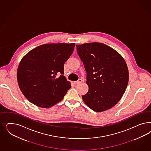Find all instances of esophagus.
<instances>
[{
    "label": "esophagus",
    "mask_w": 151,
    "mask_h": 151,
    "mask_svg": "<svg viewBox=\"0 0 151 151\" xmlns=\"http://www.w3.org/2000/svg\"><path fill=\"white\" fill-rule=\"evenodd\" d=\"M82 82V80L81 79H78V81H76V82H74V83L75 84H78V83H81Z\"/></svg>",
    "instance_id": "obj_1"
}]
</instances>
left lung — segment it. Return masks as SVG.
I'll return each mask as SVG.
<instances>
[{"label": "left lung", "mask_w": 151, "mask_h": 151, "mask_svg": "<svg viewBox=\"0 0 151 151\" xmlns=\"http://www.w3.org/2000/svg\"><path fill=\"white\" fill-rule=\"evenodd\" d=\"M78 55L87 72L89 87L83 101L95 112L114 106L125 92L128 69L122 55L114 49L97 42L77 45Z\"/></svg>", "instance_id": "1"}]
</instances>
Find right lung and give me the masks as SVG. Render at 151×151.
Instances as JSON below:
<instances>
[{
  "instance_id": "obj_1",
  "label": "right lung",
  "mask_w": 151,
  "mask_h": 151,
  "mask_svg": "<svg viewBox=\"0 0 151 151\" xmlns=\"http://www.w3.org/2000/svg\"><path fill=\"white\" fill-rule=\"evenodd\" d=\"M74 47V43L43 44L22 59L17 80L20 91L29 102L38 107L49 108L63 98L71 87L63 75L64 64L73 53Z\"/></svg>"
}]
</instances>
